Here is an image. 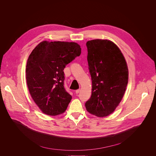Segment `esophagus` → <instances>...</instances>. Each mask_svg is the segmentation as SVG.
Returning <instances> with one entry per match:
<instances>
[{
  "label": "esophagus",
  "instance_id": "esophagus-1",
  "mask_svg": "<svg viewBox=\"0 0 156 156\" xmlns=\"http://www.w3.org/2000/svg\"><path fill=\"white\" fill-rule=\"evenodd\" d=\"M80 89H77V90H76V94H79V93L80 92Z\"/></svg>",
  "mask_w": 156,
  "mask_h": 156
}]
</instances>
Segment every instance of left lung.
Returning <instances> with one entry per match:
<instances>
[{
	"mask_svg": "<svg viewBox=\"0 0 156 156\" xmlns=\"http://www.w3.org/2000/svg\"><path fill=\"white\" fill-rule=\"evenodd\" d=\"M87 46L92 94L85 107L92 115L107 116L115 110L125 94L127 64L119 47L110 40H92Z\"/></svg>",
	"mask_w": 156,
	"mask_h": 156,
	"instance_id": "obj_1",
	"label": "left lung"
}]
</instances>
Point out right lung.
Instances as JSON below:
<instances>
[{
  "mask_svg": "<svg viewBox=\"0 0 156 156\" xmlns=\"http://www.w3.org/2000/svg\"><path fill=\"white\" fill-rule=\"evenodd\" d=\"M81 54L74 42L43 41L29 56L26 79L30 94L39 109L56 116L66 111L72 97L64 87V69Z\"/></svg>",
  "mask_w": 156,
  "mask_h": 156,
  "instance_id": "1",
  "label": "right lung"
}]
</instances>
